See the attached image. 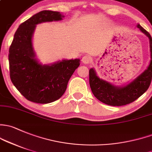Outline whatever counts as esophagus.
Masks as SVG:
<instances>
[{
    "label": "esophagus",
    "instance_id": "obj_1",
    "mask_svg": "<svg viewBox=\"0 0 152 152\" xmlns=\"http://www.w3.org/2000/svg\"><path fill=\"white\" fill-rule=\"evenodd\" d=\"M81 60H82V63H83L88 64V63H90L91 57H89V56H88V55H85V56H84V57H82Z\"/></svg>",
    "mask_w": 152,
    "mask_h": 152
}]
</instances>
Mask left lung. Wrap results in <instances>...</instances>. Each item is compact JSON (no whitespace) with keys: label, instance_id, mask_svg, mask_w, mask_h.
<instances>
[{"label":"left lung","instance_id":"obj_1","mask_svg":"<svg viewBox=\"0 0 152 152\" xmlns=\"http://www.w3.org/2000/svg\"><path fill=\"white\" fill-rule=\"evenodd\" d=\"M137 28L149 40L150 62L146 70L129 84L116 86L102 79L93 68L89 69V85L93 95L105 104L121 106L129 104L141 96L148 87L152 78V38L149 33L138 24Z\"/></svg>","mask_w":152,"mask_h":152}]
</instances>
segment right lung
<instances>
[{
    "label": "right lung",
    "mask_w": 152,
    "mask_h": 152,
    "mask_svg": "<svg viewBox=\"0 0 152 152\" xmlns=\"http://www.w3.org/2000/svg\"><path fill=\"white\" fill-rule=\"evenodd\" d=\"M65 16L53 11H41L19 26L9 48L10 78L14 87L28 100L49 103L60 98L70 78L80 65V59L40 63L33 44L36 25L61 21Z\"/></svg>",
    "instance_id": "obj_1"
}]
</instances>
